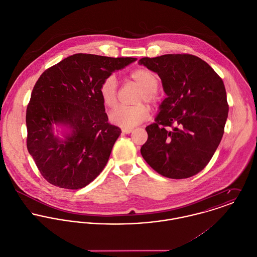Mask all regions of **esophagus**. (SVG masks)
Listing matches in <instances>:
<instances>
[{
  "label": "esophagus",
  "instance_id": "1",
  "mask_svg": "<svg viewBox=\"0 0 257 257\" xmlns=\"http://www.w3.org/2000/svg\"><path fill=\"white\" fill-rule=\"evenodd\" d=\"M133 128H127V127H124V128H122L121 130V133L122 134H124V135H128V134H131V133H133Z\"/></svg>",
  "mask_w": 257,
  "mask_h": 257
}]
</instances>
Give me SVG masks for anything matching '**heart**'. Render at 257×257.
I'll list each match as a JSON object with an SVG mask.
<instances>
[{
  "mask_svg": "<svg viewBox=\"0 0 257 257\" xmlns=\"http://www.w3.org/2000/svg\"><path fill=\"white\" fill-rule=\"evenodd\" d=\"M131 79L138 84L143 91L140 94L139 102L152 103L155 100V92L158 88V77L153 71L147 68H138L131 73ZM100 96L104 105L112 109L117 104V81L115 76L107 77L100 86ZM150 110L147 105L136 107H120L111 111L110 120L111 123L122 127H134L148 118Z\"/></svg>",
  "mask_w": 257,
  "mask_h": 257,
  "instance_id": "1",
  "label": "heart"
}]
</instances>
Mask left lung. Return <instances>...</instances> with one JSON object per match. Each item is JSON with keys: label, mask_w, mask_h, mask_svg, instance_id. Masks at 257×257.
<instances>
[{"label": "left lung", "mask_w": 257, "mask_h": 257, "mask_svg": "<svg viewBox=\"0 0 257 257\" xmlns=\"http://www.w3.org/2000/svg\"><path fill=\"white\" fill-rule=\"evenodd\" d=\"M140 65L158 74L166 98L141 153L164 177L184 179L202 171L220 145L228 105L222 80L191 54L144 57Z\"/></svg>", "instance_id": "left-lung-1"}]
</instances>
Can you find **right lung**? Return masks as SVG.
<instances>
[{
	"mask_svg": "<svg viewBox=\"0 0 257 257\" xmlns=\"http://www.w3.org/2000/svg\"><path fill=\"white\" fill-rule=\"evenodd\" d=\"M135 61L77 53L40 75L27 108V147L47 182L77 190L103 171L121 131L108 122L100 86Z\"/></svg>",
	"mask_w": 257,
	"mask_h": 257,
	"instance_id": "right-lung-1",
	"label": "right lung"
}]
</instances>
